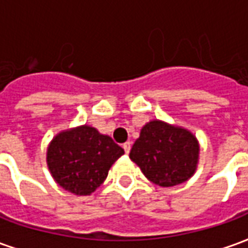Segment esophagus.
Segmentation results:
<instances>
[{"mask_svg":"<svg viewBox=\"0 0 248 248\" xmlns=\"http://www.w3.org/2000/svg\"><path fill=\"white\" fill-rule=\"evenodd\" d=\"M130 149H131V142H126V143H124V150L126 154H129Z\"/></svg>","mask_w":248,"mask_h":248,"instance_id":"1","label":"esophagus"}]
</instances>
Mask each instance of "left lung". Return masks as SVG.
<instances>
[{
    "label": "left lung",
    "mask_w": 248,
    "mask_h": 248,
    "mask_svg": "<svg viewBox=\"0 0 248 248\" xmlns=\"http://www.w3.org/2000/svg\"><path fill=\"white\" fill-rule=\"evenodd\" d=\"M130 159L150 182L162 187L177 186L197 170L199 143L188 130L155 119L142 127Z\"/></svg>",
    "instance_id": "1"
}]
</instances>
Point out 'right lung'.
<instances>
[{
	"instance_id": "obj_1",
	"label": "right lung",
	"mask_w": 248,
	"mask_h": 248,
	"mask_svg": "<svg viewBox=\"0 0 248 248\" xmlns=\"http://www.w3.org/2000/svg\"><path fill=\"white\" fill-rule=\"evenodd\" d=\"M124 149L92 126H79L57 134L47 147L51 177L76 195H90L106 179Z\"/></svg>"
}]
</instances>
